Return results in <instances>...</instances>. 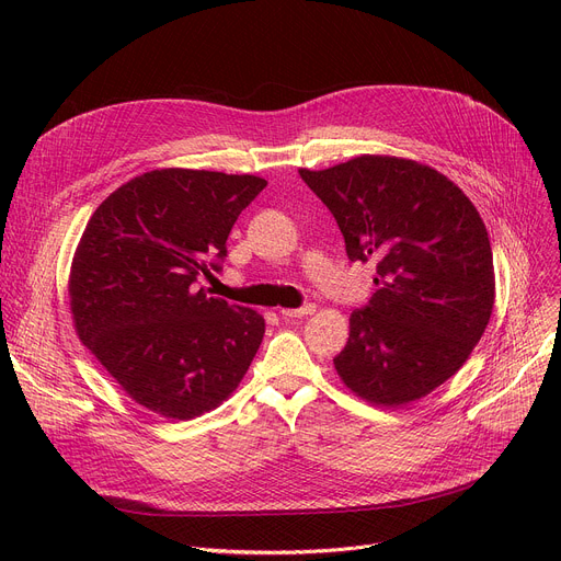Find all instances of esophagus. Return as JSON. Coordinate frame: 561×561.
Returning a JSON list of instances; mask_svg holds the SVG:
<instances>
[{
  "mask_svg": "<svg viewBox=\"0 0 561 561\" xmlns=\"http://www.w3.org/2000/svg\"><path fill=\"white\" fill-rule=\"evenodd\" d=\"M313 311H316V307H313V305H305V307H300V309H282V311H279V316H282L284 320H298V318L311 316Z\"/></svg>",
  "mask_w": 561,
  "mask_h": 561,
  "instance_id": "1",
  "label": "esophagus"
}]
</instances>
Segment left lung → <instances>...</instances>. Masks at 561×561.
Returning a JSON list of instances; mask_svg holds the SVG:
<instances>
[{
  "instance_id": "left-lung-1",
  "label": "left lung",
  "mask_w": 561,
  "mask_h": 561,
  "mask_svg": "<svg viewBox=\"0 0 561 561\" xmlns=\"http://www.w3.org/2000/svg\"><path fill=\"white\" fill-rule=\"evenodd\" d=\"M300 176L336 218L350 261H377V290L352 311L334 359L341 381L377 407L425 398L463 366L493 311V254L476 204L438 170L389 154Z\"/></svg>"
}]
</instances>
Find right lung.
Here are the masks:
<instances>
[{"label":"right lung","instance_id":"right-lung-1","mask_svg":"<svg viewBox=\"0 0 561 561\" xmlns=\"http://www.w3.org/2000/svg\"><path fill=\"white\" fill-rule=\"evenodd\" d=\"M254 174L161 168L113 191L88 220L68 277L77 336L140 407L191 421L241 385L265 320L197 288L206 259L265 188ZM218 268V265H214Z\"/></svg>","mask_w":561,"mask_h":561}]
</instances>
